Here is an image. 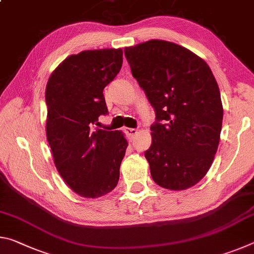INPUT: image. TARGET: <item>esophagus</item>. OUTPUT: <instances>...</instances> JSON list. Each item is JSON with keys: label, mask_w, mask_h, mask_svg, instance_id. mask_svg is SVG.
<instances>
[{"label": "esophagus", "mask_w": 254, "mask_h": 254, "mask_svg": "<svg viewBox=\"0 0 254 254\" xmlns=\"http://www.w3.org/2000/svg\"><path fill=\"white\" fill-rule=\"evenodd\" d=\"M124 130H126L127 134L128 135V137H130L131 140H132L133 137H134V136L137 134V130H136V128H132V127H126V128H124Z\"/></svg>", "instance_id": "1"}]
</instances>
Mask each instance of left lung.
<instances>
[{
	"label": "left lung",
	"instance_id": "left-lung-1",
	"mask_svg": "<svg viewBox=\"0 0 254 254\" xmlns=\"http://www.w3.org/2000/svg\"><path fill=\"white\" fill-rule=\"evenodd\" d=\"M124 55L156 112L144 152L152 179L171 190L194 186L220 143L223 105L212 70L190 50L165 40L127 47Z\"/></svg>",
	"mask_w": 254,
	"mask_h": 254
}]
</instances>
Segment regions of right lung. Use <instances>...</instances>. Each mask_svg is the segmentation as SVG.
Wrapping results in <instances>:
<instances>
[{
  "instance_id": "add662e5",
  "label": "right lung",
  "mask_w": 254,
  "mask_h": 254,
  "mask_svg": "<svg viewBox=\"0 0 254 254\" xmlns=\"http://www.w3.org/2000/svg\"><path fill=\"white\" fill-rule=\"evenodd\" d=\"M122 49L71 55L46 87V133L58 173L77 194L97 198L117 187L127 141L121 131L96 128L107 114L103 89L121 70Z\"/></svg>"
}]
</instances>
